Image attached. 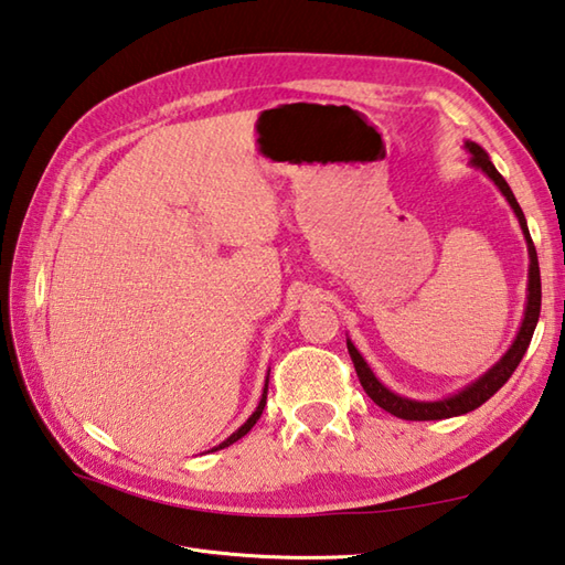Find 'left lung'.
Wrapping results in <instances>:
<instances>
[{
  "mask_svg": "<svg viewBox=\"0 0 565 565\" xmlns=\"http://www.w3.org/2000/svg\"><path fill=\"white\" fill-rule=\"evenodd\" d=\"M466 149L470 151V163L475 169H480L482 173H488L490 179L494 181V185L500 188L502 195L507 198V203L512 205L514 215L519 220V225H522L524 232V239H526V247H529V286H526V308H524V320H522V328H519V333L512 342V348L504 352L502 360L494 364L492 370H488L482 374L480 380H475L472 384H468L466 390H460L458 394L448 396V399H440V402H416V399H406V396L394 394L392 390H386V386L374 377V372L370 370V364L364 362V358L358 352V348L352 345L348 340V352L352 358V364H355V372L360 377L362 390L367 392L370 399L382 406L384 412L394 414L396 418H404V422H438V418H450V416H460V414H468L475 412V408L482 406L484 402L490 399L492 394H497L502 390V384L512 377L514 370L519 367V362H522L524 352L529 348V342H532V335L536 330L539 323V313H541V274H539V257H536V247L532 242V235H529V227H526V217L522 213V207H519L516 198L512 193V188L507 185V181L500 175V171L494 169V163L490 161L488 151H484L480 143L475 141H466Z\"/></svg>",
  "mask_w": 565,
  "mask_h": 565,
  "instance_id": "1",
  "label": "left lung"
}]
</instances>
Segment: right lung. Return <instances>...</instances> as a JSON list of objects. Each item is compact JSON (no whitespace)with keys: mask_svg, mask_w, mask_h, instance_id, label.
I'll list each match as a JSON object with an SVG mask.
<instances>
[{"mask_svg":"<svg viewBox=\"0 0 565 565\" xmlns=\"http://www.w3.org/2000/svg\"><path fill=\"white\" fill-rule=\"evenodd\" d=\"M267 390H269V377H267V384H264V394H262V399H259V406L254 408V414L247 418L245 424H242L235 434H232L227 440H223V444H220L217 448H213V450H220V448H227V446H232V444H237V440L242 438V436H247L249 430H252V426L259 422V416H262V412H264V406H267Z\"/></svg>","mask_w":565,"mask_h":565,"instance_id":"add662e5","label":"right lung"}]
</instances>
